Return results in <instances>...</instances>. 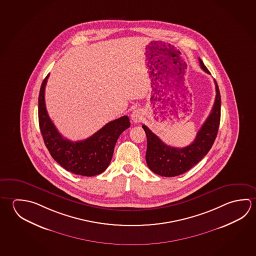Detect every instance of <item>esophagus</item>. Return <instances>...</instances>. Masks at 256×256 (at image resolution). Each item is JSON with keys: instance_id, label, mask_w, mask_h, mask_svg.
Returning <instances> with one entry per match:
<instances>
[{"instance_id": "esophagus-1", "label": "esophagus", "mask_w": 256, "mask_h": 256, "mask_svg": "<svg viewBox=\"0 0 256 256\" xmlns=\"http://www.w3.org/2000/svg\"><path fill=\"white\" fill-rule=\"evenodd\" d=\"M142 118H143V113L139 108L134 110V112L131 114V120L134 123H139L142 120Z\"/></svg>"}]
</instances>
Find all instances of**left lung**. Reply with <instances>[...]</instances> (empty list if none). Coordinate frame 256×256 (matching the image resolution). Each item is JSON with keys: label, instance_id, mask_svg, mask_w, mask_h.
<instances>
[{"label": "left lung", "instance_id": "obj_1", "mask_svg": "<svg viewBox=\"0 0 256 256\" xmlns=\"http://www.w3.org/2000/svg\"><path fill=\"white\" fill-rule=\"evenodd\" d=\"M198 61L200 68L205 72L210 74L202 59L198 58ZM214 82L216 94L213 108L206 122L198 131L196 138L188 146L182 148L170 146L164 143L148 126H142L148 139L146 161L149 169L154 174L164 177L182 174L197 164L210 150L220 128L221 108L220 89L216 82L215 80Z\"/></svg>", "mask_w": 256, "mask_h": 256}]
</instances>
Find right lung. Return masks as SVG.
I'll use <instances>...</instances> for the list:
<instances>
[{"mask_svg": "<svg viewBox=\"0 0 256 256\" xmlns=\"http://www.w3.org/2000/svg\"><path fill=\"white\" fill-rule=\"evenodd\" d=\"M50 74L41 84L38 96V122L46 146L54 161L74 174L95 176L107 169L118 136L130 126L128 116L108 122L90 138L72 142L64 138L51 122L45 104V87Z\"/></svg>", "mask_w": 256, "mask_h": 256, "instance_id": "right-lung-1", "label": "right lung"}]
</instances>
